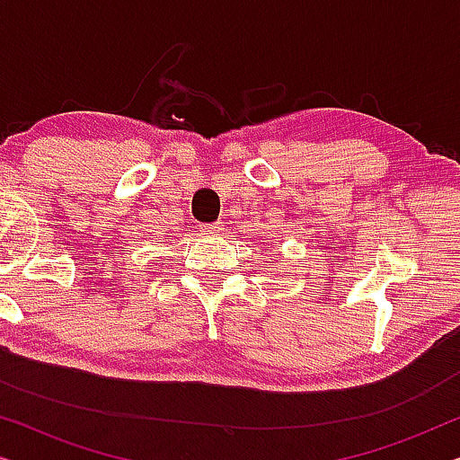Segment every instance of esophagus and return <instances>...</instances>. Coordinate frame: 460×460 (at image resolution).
<instances>
[{"instance_id": "34e87169", "label": "esophagus", "mask_w": 460, "mask_h": 460, "mask_svg": "<svg viewBox=\"0 0 460 460\" xmlns=\"http://www.w3.org/2000/svg\"><path fill=\"white\" fill-rule=\"evenodd\" d=\"M222 230V222H213V224H203L200 226V232H205V234H216V232Z\"/></svg>"}]
</instances>
